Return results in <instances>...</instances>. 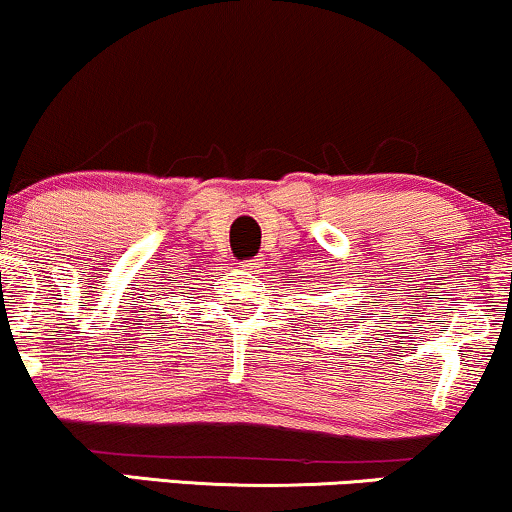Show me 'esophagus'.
<instances>
[{
  "mask_svg": "<svg viewBox=\"0 0 512 512\" xmlns=\"http://www.w3.org/2000/svg\"><path fill=\"white\" fill-rule=\"evenodd\" d=\"M240 264H243V267H255L257 260H243Z\"/></svg>",
  "mask_w": 512,
  "mask_h": 512,
  "instance_id": "1",
  "label": "esophagus"
}]
</instances>
